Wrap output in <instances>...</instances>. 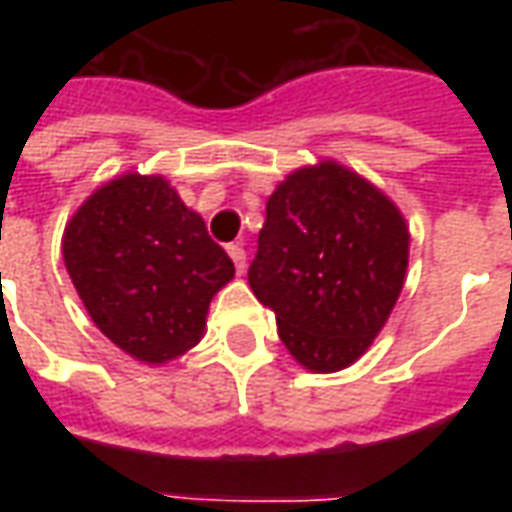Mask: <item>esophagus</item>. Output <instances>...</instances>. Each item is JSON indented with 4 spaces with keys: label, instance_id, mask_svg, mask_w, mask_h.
I'll return each mask as SVG.
<instances>
[{
    "label": "esophagus",
    "instance_id": "obj_1",
    "mask_svg": "<svg viewBox=\"0 0 512 512\" xmlns=\"http://www.w3.org/2000/svg\"><path fill=\"white\" fill-rule=\"evenodd\" d=\"M227 255L233 257L235 271H238V274H244V268H246V252H244V246H241V244H230V246H227Z\"/></svg>",
    "mask_w": 512,
    "mask_h": 512
}]
</instances>
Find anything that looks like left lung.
<instances>
[{
	"mask_svg": "<svg viewBox=\"0 0 512 512\" xmlns=\"http://www.w3.org/2000/svg\"><path fill=\"white\" fill-rule=\"evenodd\" d=\"M406 216L340 161L293 169L266 202L249 266L279 340L310 373L365 356L395 310L408 268Z\"/></svg>",
	"mask_w": 512,
	"mask_h": 512,
	"instance_id": "8db88e82",
	"label": "left lung"
}]
</instances>
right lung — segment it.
I'll list each match as a JSON object with an SVG mask.
<instances>
[{
    "instance_id": "add662e5",
    "label": "right lung",
    "mask_w": 512,
    "mask_h": 512,
    "mask_svg": "<svg viewBox=\"0 0 512 512\" xmlns=\"http://www.w3.org/2000/svg\"><path fill=\"white\" fill-rule=\"evenodd\" d=\"M62 257L84 310L142 365H167L200 343L233 260L164 175L126 172L76 208Z\"/></svg>"
}]
</instances>
